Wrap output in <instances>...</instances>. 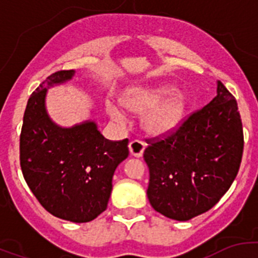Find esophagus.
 Returning <instances> with one entry per match:
<instances>
[{
	"label": "esophagus",
	"instance_id": "1",
	"mask_svg": "<svg viewBox=\"0 0 258 258\" xmlns=\"http://www.w3.org/2000/svg\"><path fill=\"white\" fill-rule=\"evenodd\" d=\"M130 153L135 157H141L144 155V151L146 147L145 142L140 141V140H134V141L130 142Z\"/></svg>",
	"mask_w": 258,
	"mask_h": 258
}]
</instances>
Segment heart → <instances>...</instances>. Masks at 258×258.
Segmentation results:
<instances>
[{"mask_svg": "<svg viewBox=\"0 0 258 258\" xmlns=\"http://www.w3.org/2000/svg\"><path fill=\"white\" fill-rule=\"evenodd\" d=\"M170 87H130L119 97V102L128 112L144 114L142 126L151 136L171 134L181 123L186 112V101L179 95H171ZM106 111L114 121L122 122L124 113L119 106L107 102Z\"/></svg>", "mask_w": 258, "mask_h": 258, "instance_id": "b5f03b06", "label": "heart"}]
</instances>
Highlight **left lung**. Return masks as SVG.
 Segmentation results:
<instances>
[{
	"label": "left lung",
	"mask_w": 258,
	"mask_h": 258,
	"mask_svg": "<svg viewBox=\"0 0 258 258\" xmlns=\"http://www.w3.org/2000/svg\"><path fill=\"white\" fill-rule=\"evenodd\" d=\"M146 141L151 206L172 220H191L220 201L240 170L243 130L237 101L217 81V96L209 105L165 139Z\"/></svg>",
	"instance_id": "left-lung-1"
}]
</instances>
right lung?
<instances>
[{
  "label": "right lung",
  "instance_id": "right-lung-1",
  "mask_svg": "<svg viewBox=\"0 0 258 258\" xmlns=\"http://www.w3.org/2000/svg\"><path fill=\"white\" fill-rule=\"evenodd\" d=\"M74 75V70L54 72L30 96L20 136V163L43 209L62 220L82 223L107 209L114 170L130 151L128 140L105 139L93 121L64 128L49 118L47 88Z\"/></svg>",
  "mask_w": 258,
  "mask_h": 258
}]
</instances>
